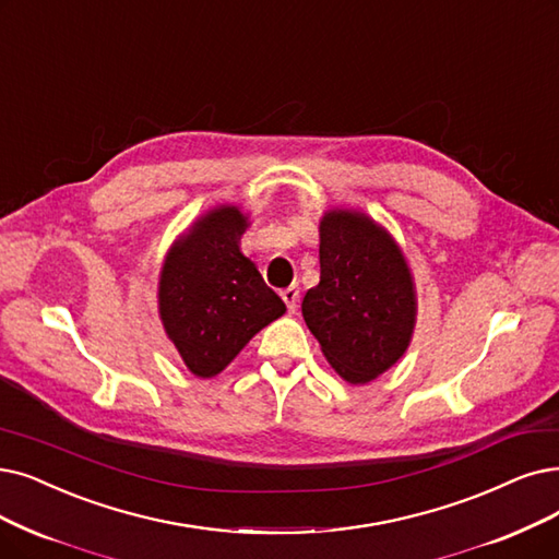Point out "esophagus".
<instances>
[{
	"mask_svg": "<svg viewBox=\"0 0 559 559\" xmlns=\"http://www.w3.org/2000/svg\"><path fill=\"white\" fill-rule=\"evenodd\" d=\"M298 298H300V288L294 284V286H288V288H284L282 292V300L286 302V309H288V314H296V309H298Z\"/></svg>",
	"mask_w": 559,
	"mask_h": 559,
	"instance_id": "obj_1",
	"label": "esophagus"
}]
</instances>
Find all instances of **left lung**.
I'll return each instance as SVG.
<instances>
[{
    "label": "left lung",
    "mask_w": 559,
    "mask_h": 559,
    "mask_svg": "<svg viewBox=\"0 0 559 559\" xmlns=\"http://www.w3.org/2000/svg\"><path fill=\"white\" fill-rule=\"evenodd\" d=\"M321 282L302 317L344 381L365 385L406 353L415 328L411 267L392 236L357 211L321 219Z\"/></svg>",
    "instance_id": "left-lung-1"
}]
</instances>
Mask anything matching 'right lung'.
Masks as SVG:
<instances>
[{"mask_svg": "<svg viewBox=\"0 0 559 559\" xmlns=\"http://www.w3.org/2000/svg\"><path fill=\"white\" fill-rule=\"evenodd\" d=\"M248 217L219 206L199 217L169 250L158 286L167 337L199 378L225 369L254 334L280 319L286 307L265 286L238 240Z\"/></svg>", "mask_w": 559, "mask_h": 559, "instance_id": "obj_1", "label": "right lung"}]
</instances>
